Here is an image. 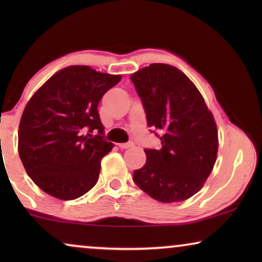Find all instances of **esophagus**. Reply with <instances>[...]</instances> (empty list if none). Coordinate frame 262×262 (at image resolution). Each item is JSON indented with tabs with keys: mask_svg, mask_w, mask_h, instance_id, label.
I'll return each instance as SVG.
<instances>
[{
	"mask_svg": "<svg viewBox=\"0 0 262 262\" xmlns=\"http://www.w3.org/2000/svg\"><path fill=\"white\" fill-rule=\"evenodd\" d=\"M118 146H119L120 149H128V148H132V146H134V143H132V142L119 143V144H118Z\"/></svg>",
	"mask_w": 262,
	"mask_h": 262,
	"instance_id": "esophagus-1",
	"label": "esophagus"
}]
</instances>
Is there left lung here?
Returning a JSON list of instances; mask_svg holds the SVG:
<instances>
[{"label": "left lung", "mask_w": 262, "mask_h": 262, "mask_svg": "<svg viewBox=\"0 0 262 262\" xmlns=\"http://www.w3.org/2000/svg\"><path fill=\"white\" fill-rule=\"evenodd\" d=\"M131 81L150 131L162 145L144 149L146 162L134 171L135 184L162 203L191 198L203 187L217 159L212 113L193 82L168 64H150L132 74Z\"/></svg>", "instance_id": "1"}]
</instances>
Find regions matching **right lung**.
I'll return each mask as SVG.
<instances>
[{
	"mask_svg": "<svg viewBox=\"0 0 262 262\" xmlns=\"http://www.w3.org/2000/svg\"><path fill=\"white\" fill-rule=\"evenodd\" d=\"M120 78L85 66L64 68L25 107L19 155L28 177L48 194L73 200L98 182L100 161L113 148L98 105Z\"/></svg>",
	"mask_w": 262,
	"mask_h": 262,
	"instance_id": "right-lung-1",
	"label": "right lung"
}]
</instances>
